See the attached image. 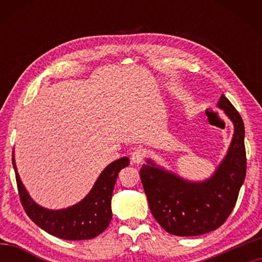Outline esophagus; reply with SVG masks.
<instances>
[{"instance_id": "esophagus-1", "label": "esophagus", "mask_w": 262, "mask_h": 262, "mask_svg": "<svg viewBox=\"0 0 262 262\" xmlns=\"http://www.w3.org/2000/svg\"><path fill=\"white\" fill-rule=\"evenodd\" d=\"M144 157H145V151L141 148H137L132 152V161L135 164H140L142 161H143Z\"/></svg>"}]
</instances>
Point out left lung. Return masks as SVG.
Masks as SVG:
<instances>
[{
  "label": "left lung",
  "mask_w": 262,
  "mask_h": 262,
  "mask_svg": "<svg viewBox=\"0 0 262 262\" xmlns=\"http://www.w3.org/2000/svg\"><path fill=\"white\" fill-rule=\"evenodd\" d=\"M217 106L231 119L234 134L227 156L210 179L189 183L162 170L151 161L143 164L140 170L151 214L166 232L174 236H200L219 229L236 206L245 180L243 119L224 95Z\"/></svg>",
  "instance_id": "8db88e82"
}]
</instances>
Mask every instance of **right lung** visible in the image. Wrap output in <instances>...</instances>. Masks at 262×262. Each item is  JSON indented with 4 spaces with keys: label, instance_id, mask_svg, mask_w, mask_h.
<instances>
[{
    "label": "right lung",
    "instance_id": "1",
    "mask_svg": "<svg viewBox=\"0 0 262 262\" xmlns=\"http://www.w3.org/2000/svg\"><path fill=\"white\" fill-rule=\"evenodd\" d=\"M14 164L17 188L20 203L31 220L47 233L66 241H84L95 238L105 231L112 220L113 188L118 174L123 167L129 165V158L118 159L101 172L99 178L85 198L81 202L67 209L50 210L38 206L26 192L17 173L15 159Z\"/></svg>",
    "mask_w": 262,
    "mask_h": 262
}]
</instances>
